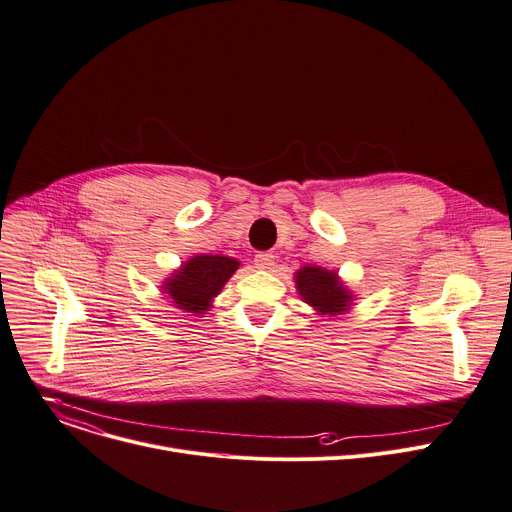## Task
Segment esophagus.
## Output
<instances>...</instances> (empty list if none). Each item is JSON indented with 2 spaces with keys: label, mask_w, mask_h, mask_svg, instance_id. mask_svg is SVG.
<instances>
[{
  "label": "esophagus",
  "mask_w": 512,
  "mask_h": 512,
  "mask_svg": "<svg viewBox=\"0 0 512 512\" xmlns=\"http://www.w3.org/2000/svg\"><path fill=\"white\" fill-rule=\"evenodd\" d=\"M274 265H276V255H271V253L255 255V267L257 269H271Z\"/></svg>",
  "instance_id": "34e87169"
}]
</instances>
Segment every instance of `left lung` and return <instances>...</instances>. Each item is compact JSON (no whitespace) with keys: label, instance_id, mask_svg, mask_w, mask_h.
<instances>
[{"label":"left lung","instance_id":"8db88e82","mask_svg":"<svg viewBox=\"0 0 512 512\" xmlns=\"http://www.w3.org/2000/svg\"><path fill=\"white\" fill-rule=\"evenodd\" d=\"M294 286L300 300L321 317L346 315L356 300V294L339 278L337 271L321 265H304L294 271Z\"/></svg>","mask_w":512,"mask_h":512}]
</instances>
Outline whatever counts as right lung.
I'll list each match as a JSON object with an SVG mask.
<instances>
[{
  "label": "right lung",
  "mask_w": 512,
  "mask_h": 512,
  "mask_svg": "<svg viewBox=\"0 0 512 512\" xmlns=\"http://www.w3.org/2000/svg\"><path fill=\"white\" fill-rule=\"evenodd\" d=\"M238 267H241V261L232 257L208 253L193 255L183 261L160 288L179 311L199 317L212 309L214 298L222 292Z\"/></svg>",
  "instance_id": "obj_1"
}]
</instances>
